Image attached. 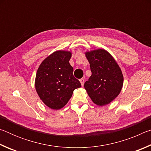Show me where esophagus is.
<instances>
[{
    "instance_id": "34e87169",
    "label": "esophagus",
    "mask_w": 151,
    "mask_h": 151,
    "mask_svg": "<svg viewBox=\"0 0 151 151\" xmlns=\"http://www.w3.org/2000/svg\"><path fill=\"white\" fill-rule=\"evenodd\" d=\"M80 82H81V84L82 86L84 85V83H85V79L84 78H81L80 79Z\"/></svg>"
}]
</instances>
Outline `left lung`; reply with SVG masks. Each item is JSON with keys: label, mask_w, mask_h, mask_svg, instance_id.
I'll return each instance as SVG.
<instances>
[{"label": "left lung", "mask_w": 151, "mask_h": 151, "mask_svg": "<svg viewBox=\"0 0 151 151\" xmlns=\"http://www.w3.org/2000/svg\"><path fill=\"white\" fill-rule=\"evenodd\" d=\"M92 75L85 88L92 101L104 106L114 101L121 93L124 78L118 63L108 51L99 48L86 51Z\"/></svg>", "instance_id": "1"}]
</instances>
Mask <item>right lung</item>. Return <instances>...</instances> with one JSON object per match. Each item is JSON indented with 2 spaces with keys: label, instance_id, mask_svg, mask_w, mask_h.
<instances>
[{
  "label": "right lung",
  "instance_id": "right-lung-1",
  "mask_svg": "<svg viewBox=\"0 0 151 151\" xmlns=\"http://www.w3.org/2000/svg\"><path fill=\"white\" fill-rule=\"evenodd\" d=\"M72 52L55 51L43 60L38 68L35 82L36 91L46 106L53 110L65 106L81 83L73 76L69 60Z\"/></svg>",
  "mask_w": 151,
  "mask_h": 151
}]
</instances>
